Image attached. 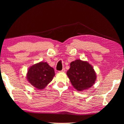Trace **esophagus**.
Listing matches in <instances>:
<instances>
[{
    "instance_id": "34e87169",
    "label": "esophagus",
    "mask_w": 124,
    "mask_h": 124,
    "mask_svg": "<svg viewBox=\"0 0 124 124\" xmlns=\"http://www.w3.org/2000/svg\"><path fill=\"white\" fill-rule=\"evenodd\" d=\"M65 69H64V68H63L61 71H59L60 72H65Z\"/></svg>"
}]
</instances>
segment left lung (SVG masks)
I'll return each instance as SVG.
<instances>
[{
	"instance_id": "8db88e82",
	"label": "left lung",
	"mask_w": 124,
	"mask_h": 124,
	"mask_svg": "<svg viewBox=\"0 0 124 124\" xmlns=\"http://www.w3.org/2000/svg\"><path fill=\"white\" fill-rule=\"evenodd\" d=\"M67 75L73 87L78 91L92 87L96 79V74L93 66L88 62L80 60L70 63V68Z\"/></svg>"
}]
</instances>
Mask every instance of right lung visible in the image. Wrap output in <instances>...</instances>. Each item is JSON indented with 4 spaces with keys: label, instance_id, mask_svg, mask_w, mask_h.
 Masks as SVG:
<instances>
[{
    "label": "right lung",
    "instance_id": "obj_1",
    "mask_svg": "<svg viewBox=\"0 0 124 124\" xmlns=\"http://www.w3.org/2000/svg\"><path fill=\"white\" fill-rule=\"evenodd\" d=\"M55 76L54 70L47 62H40L28 69V81L38 89H43L51 83Z\"/></svg>",
    "mask_w": 124,
    "mask_h": 124
}]
</instances>
